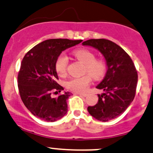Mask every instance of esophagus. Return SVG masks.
Wrapping results in <instances>:
<instances>
[{"label": "esophagus", "instance_id": "obj_1", "mask_svg": "<svg viewBox=\"0 0 153 153\" xmlns=\"http://www.w3.org/2000/svg\"><path fill=\"white\" fill-rule=\"evenodd\" d=\"M78 94L83 96V97H86V96H87V94H86V93H78Z\"/></svg>", "mask_w": 153, "mask_h": 153}]
</instances>
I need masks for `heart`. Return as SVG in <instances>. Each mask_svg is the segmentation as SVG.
Returning a JSON list of instances; mask_svg holds the SVG:
<instances>
[{"mask_svg":"<svg viewBox=\"0 0 153 153\" xmlns=\"http://www.w3.org/2000/svg\"><path fill=\"white\" fill-rule=\"evenodd\" d=\"M73 55L85 64V72L89 74L81 77L72 78L66 82V87L75 92H83L88 89L91 82V77L97 80L102 78L107 71V64L101 59H96V55L88 49L76 50ZM68 57L62 53L57 57L55 62V70L59 76H64L67 72Z\"/></svg>","mask_w":153,"mask_h":153,"instance_id":"b5f03b06","label":"heart"}]
</instances>
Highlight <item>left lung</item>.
<instances>
[{"label":"left lung","instance_id":"8db88e82","mask_svg":"<svg viewBox=\"0 0 153 153\" xmlns=\"http://www.w3.org/2000/svg\"><path fill=\"white\" fill-rule=\"evenodd\" d=\"M82 44L100 51L108 66L105 78L96 86L105 92L98 94L97 103L89 106L88 111L100 121L107 122L117 118L135 97L138 73L134 63L123 48L108 39H91Z\"/></svg>","mask_w":153,"mask_h":153}]
</instances>
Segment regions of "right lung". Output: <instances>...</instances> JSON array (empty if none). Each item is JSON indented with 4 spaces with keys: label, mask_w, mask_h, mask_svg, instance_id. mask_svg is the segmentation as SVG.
<instances>
[{
    "label": "right lung",
    "mask_w": 153,
    "mask_h": 153,
    "mask_svg": "<svg viewBox=\"0 0 153 153\" xmlns=\"http://www.w3.org/2000/svg\"><path fill=\"white\" fill-rule=\"evenodd\" d=\"M82 40L51 39L36 45L22 59L17 75L20 97L30 113L40 120L55 122L67 112L69 92L53 98L54 91L61 92L55 62L62 51L79 44Z\"/></svg>",
    "instance_id": "obj_1"
}]
</instances>
